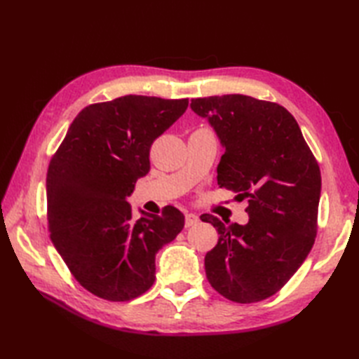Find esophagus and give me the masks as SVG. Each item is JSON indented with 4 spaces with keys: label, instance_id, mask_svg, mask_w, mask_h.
<instances>
[{
    "label": "esophagus",
    "instance_id": "esophagus-1",
    "mask_svg": "<svg viewBox=\"0 0 359 359\" xmlns=\"http://www.w3.org/2000/svg\"><path fill=\"white\" fill-rule=\"evenodd\" d=\"M199 216L194 215V212H187L185 215V226H193L196 224H199Z\"/></svg>",
    "mask_w": 359,
    "mask_h": 359
}]
</instances>
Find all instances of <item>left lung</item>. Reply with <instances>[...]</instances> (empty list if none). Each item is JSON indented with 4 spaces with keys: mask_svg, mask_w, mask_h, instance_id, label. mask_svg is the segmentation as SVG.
<instances>
[{
    "mask_svg": "<svg viewBox=\"0 0 359 359\" xmlns=\"http://www.w3.org/2000/svg\"><path fill=\"white\" fill-rule=\"evenodd\" d=\"M225 149L217 184L248 199L245 225L203 215L217 230L205 256L211 287L226 299H266L306 261L316 238L321 172L299 125L282 106L242 94L191 100Z\"/></svg>",
    "mask_w": 359,
    "mask_h": 359,
    "instance_id": "obj_1",
    "label": "left lung"
}]
</instances>
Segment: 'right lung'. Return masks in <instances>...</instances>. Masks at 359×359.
<instances>
[{
    "label": "right lung",
    "mask_w": 359,
    "mask_h": 359,
    "mask_svg": "<svg viewBox=\"0 0 359 359\" xmlns=\"http://www.w3.org/2000/svg\"><path fill=\"white\" fill-rule=\"evenodd\" d=\"M188 108V98L125 95L90 104L74 118L46 177L50 239L80 284L108 301H129L154 284L157 251L185 217L162 216L128 197L149 171V148Z\"/></svg>",
    "instance_id": "1"
}]
</instances>
